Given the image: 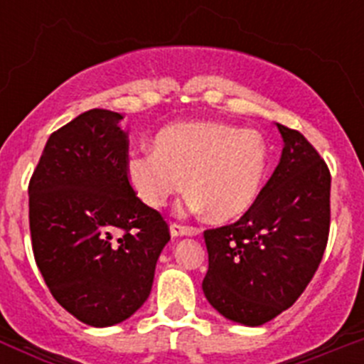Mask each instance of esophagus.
Listing matches in <instances>:
<instances>
[{"label":"esophagus","instance_id":"34e87169","mask_svg":"<svg viewBox=\"0 0 364 364\" xmlns=\"http://www.w3.org/2000/svg\"><path fill=\"white\" fill-rule=\"evenodd\" d=\"M171 230L173 237H197L200 235V230L195 226H184V224H178V222H171Z\"/></svg>","mask_w":364,"mask_h":364}]
</instances>
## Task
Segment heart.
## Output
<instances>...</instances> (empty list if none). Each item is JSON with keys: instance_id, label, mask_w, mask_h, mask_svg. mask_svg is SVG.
Returning <instances> with one entry per match:
<instances>
[{"instance_id": "heart-1", "label": "heart", "mask_w": 364, "mask_h": 364, "mask_svg": "<svg viewBox=\"0 0 364 364\" xmlns=\"http://www.w3.org/2000/svg\"><path fill=\"white\" fill-rule=\"evenodd\" d=\"M154 151L127 160V180L144 204L164 208L182 189L191 211H208L217 222L252 210L269 166L262 134L218 122H182L154 136Z\"/></svg>"}]
</instances>
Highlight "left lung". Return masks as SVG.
<instances>
[{
	"instance_id": "left-lung-1",
	"label": "left lung",
	"mask_w": 364,
	"mask_h": 364,
	"mask_svg": "<svg viewBox=\"0 0 364 364\" xmlns=\"http://www.w3.org/2000/svg\"><path fill=\"white\" fill-rule=\"evenodd\" d=\"M281 162L253 208L204 231L210 266L202 290L233 323L260 326L301 297L319 268L330 231L328 166L299 131L277 124Z\"/></svg>"
}]
</instances>
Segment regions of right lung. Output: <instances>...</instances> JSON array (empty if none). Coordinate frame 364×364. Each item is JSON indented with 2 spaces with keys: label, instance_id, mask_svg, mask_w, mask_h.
<instances>
[{
  "label": "right lung",
  "instance_id": "obj_1",
  "mask_svg": "<svg viewBox=\"0 0 364 364\" xmlns=\"http://www.w3.org/2000/svg\"><path fill=\"white\" fill-rule=\"evenodd\" d=\"M120 112L91 109L54 131L28 184L32 252L50 294L89 326L118 324L151 294L171 235L127 180Z\"/></svg>",
  "mask_w": 364,
  "mask_h": 364
}]
</instances>
